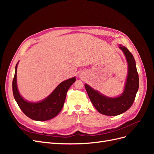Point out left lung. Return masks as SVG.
Here are the masks:
<instances>
[{
  "label": "left lung",
  "instance_id": "1",
  "mask_svg": "<svg viewBox=\"0 0 154 154\" xmlns=\"http://www.w3.org/2000/svg\"><path fill=\"white\" fill-rule=\"evenodd\" d=\"M119 48L123 52L128 63L127 77L122 94L116 97H107L85 84L92 105L100 113L106 116H118L128 110L134 103L139 88V75L133 55L125 46L119 45Z\"/></svg>",
  "mask_w": 154,
  "mask_h": 154
}]
</instances>
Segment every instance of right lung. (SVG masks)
I'll return each mask as SVG.
<instances>
[{"label": "right lung", "instance_id": "obj_1", "mask_svg": "<svg viewBox=\"0 0 154 154\" xmlns=\"http://www.w3.org/2000/svg\"><path fill=\"white\" fill-rule=\"evenodd\" d=\"M13 80V94L20 109L27 117L35 121H47L57 116L63 108L69 87L76 81V78H69L60 83L45 99L38 102H30L23 98L18 90L17 69Z\"/></svg>", "mask_w": 154, "mask_h": 154}]
</instances>
